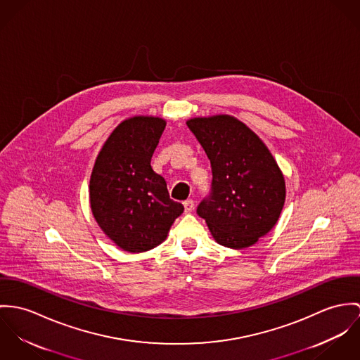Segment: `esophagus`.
Segmentation results:
<instances>
[{
    "label": "esophagus",
    "instance_id": "34e87169",
    "mask_svg": "<svg viewBox=\"0 0 360 360\" xmlns=\"http://www.w3.org/2000/svg\"><path fill=\"white\" fill-rule=\"evenodd\" d=\"M184 207H185V212H191V211L193 210V207H195L193 200H186V201H184Z\"/></svg>",
    "mask_w": 360,
    "mask_h": 360
}]
</instances>
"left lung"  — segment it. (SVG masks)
Instances as JSON below:
<instances>
[{"label": "left lung", "mask_w": 360, "mask_h": 360, "mask_svg": "<svg viewBox=\"0 0 360 360\" xmlns=\"http://www.w3.org/2000/svg\"><path fill=\"white\" fill-rule=\"evenodd\" d=\"M211 162V196L198 214L214 240L247 248L276 225L285 200V182L272 153L244 122L229 115L186 121Z\"/></svg>", "instance_id": "left-lung-1"}]
</instances>
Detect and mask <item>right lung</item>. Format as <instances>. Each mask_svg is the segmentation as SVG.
Wrapping results in <instances>:
<instances>
[{
  "label": "right lung",
  "mask_w": 360,
  "mask_h": 360,
  "mask_svg": "<svg viewBox=\"0 0 360 360\" xmlns=\"http://www.w3.org/2000/svg\"><path fill=\"white\" fill-rule=\"evenodd\" d=\"M165 128L155 116L121 121L103 143L91 172L89 204L102 232L121 250L143 252L167 239L184 205L169 199L150 165Z\"/></svg>",
  "instance_id": "obj_1"
}]
</instances>
